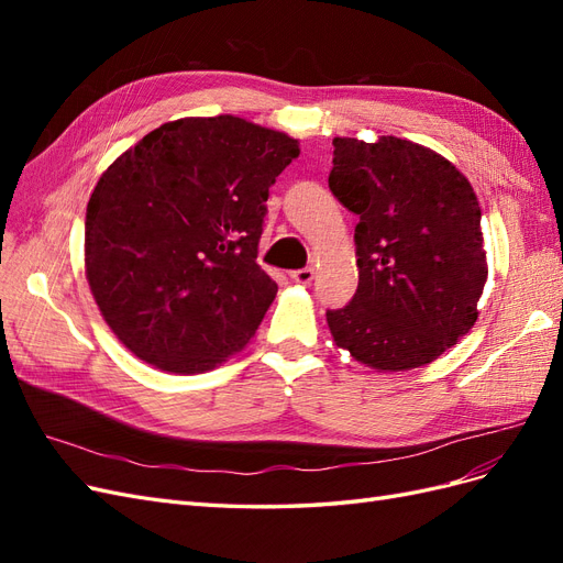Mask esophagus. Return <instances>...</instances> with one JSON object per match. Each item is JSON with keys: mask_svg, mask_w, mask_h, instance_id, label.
I'll use <instances>...</instances> for the list:
<instances>
[{"mask_svg": "<svg viewBox=\"0 0 563 563\" xmlns=\"http://www.w3.org/2000/svg\"><path fill=\"white\" fill-rule=\"evenodd\" d=\"M314 275H317V272L312 267H302V269H294L291 272V279L298 282V284H312Z\"/></svg>", "mask_w": 563, "mask_h": 563, "instance_id": "1", "label": "esophagus"}]
</instances>
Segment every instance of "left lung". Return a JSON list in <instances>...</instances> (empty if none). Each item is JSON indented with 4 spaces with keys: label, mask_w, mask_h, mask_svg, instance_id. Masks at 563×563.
<instances>
[{
    "label": "left lung",
    "mask_w": 563,
    "mask_h": 563,
    "mask_svg": "<svg viewBox=\"0 0 563 563\" xmlns=\"http://www.w3.org/2000/svg\"><path fill=\"white\" fill-rule=\"evenodd\" d=\"M329 187L354 228L360 286L327 310L338 347L378 371H408L455 345L488 277L472 185L437 152L385 135L333 141Z\"/></svg>",
    "instance_id": "8db88e82"
}]
</instances>
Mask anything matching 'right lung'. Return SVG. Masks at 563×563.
<instances>
[{
    "instance_id": "obj_1",
    "label": "right lung",
    "mask_w": 563,
    "mask_h": 563,
    "mask_svg": "<svg viewBox=\"0 0 563 563\" xmlns=\"http://www.w3.org/2000/svg\"><path fill=\"white\" fill-rule=\"evenodd\" d=\"M286 133L232 114L162 124L126 150L87 207V279L139 360L201 373L242 350L277 296L255 263Z\"/></svg>"
}]
</instances>
